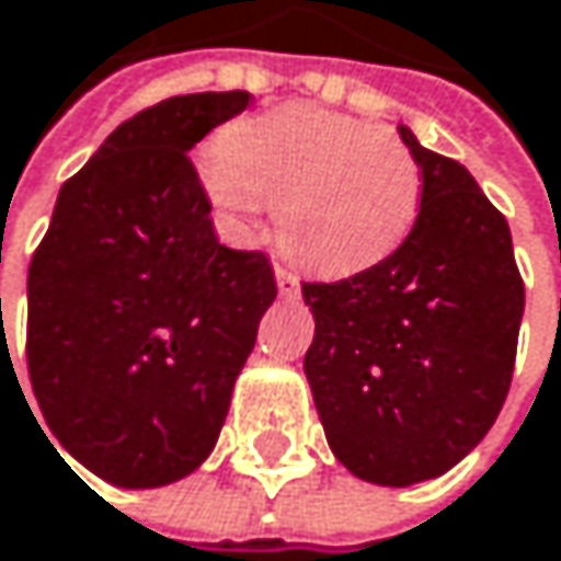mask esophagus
<instances>
[{
	"mask_svg": "<svg viewBox=\"0 0 561 561\" xmlns=\"http://www.w3.org/2000/svg\"><path fill=\"white\" fill-rule=\"evenodd\" d=\"M274 277H277V290L284 294V297H297L300 294V277L290 271V267H274Z\"/></svg>",
	"mask_w": 561,
	"mask_h": 561,
	"instance_id": "1",
	"label": "esophagus"
}]
</instances>
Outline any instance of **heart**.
<instances>
[{"instance_id":"obj_1","label":"heart","mask_w":561,"mask_h":561,"mask_svg":"<svg viewBox=\"0 0 561 561\" xmlns=\"http://www.w3.org/2000/svg\"><path fill=\"white\" fill-rule=\"evenodd\" d=\"M202 182L244 221L277 208L287 254L323 274L389 257L421 205L419 159L396 130L304 104L234 124L205 156Z\"/></svg>"}]
</instances>
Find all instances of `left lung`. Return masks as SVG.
<instances>
[{
	"label": "left lung",
	"instance_id": "8db88e82",
	"mask_svg": "<svg viewBox=\"0 0 561 561\" xmlns=\"http://www.w3.org/2000/svg\"><path fill=\"white\" fill-rule=\"evenodd\" d=\"M421 165L419 218L379 264L307 280L304 373L340 463L382 486L440 477L500 415L526 287L503 211L473 175L399 127Z\"/></svg>",
	"mask_w": 561,
	"mask_h": 561
}]
</instances>
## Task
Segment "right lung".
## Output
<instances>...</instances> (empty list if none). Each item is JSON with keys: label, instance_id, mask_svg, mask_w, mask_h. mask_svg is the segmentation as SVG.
I'll return each instance as SVG.
<instances>
[{"label": "right lung", "instance_id": "add662e5", "mask_svg": "<svg viewBox=\"0 0 561 561\" xmlns=\"http://www.w3.org/2000/svg\"><path fill=\"white\" fill-rule=\"evenodd\" d=\"M248 104V91L182 94L124 121L61 185L32 254L35 402L117 486H162L208 457L277 297L264 251L218 244L188 159Z\"/></svg>", "mask_w": 561, "mask_h": 561}]
</instances>
